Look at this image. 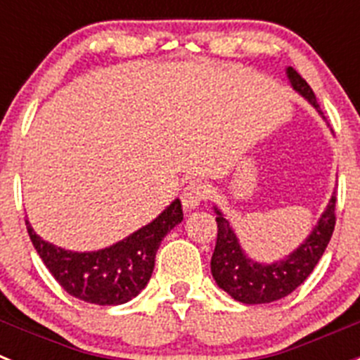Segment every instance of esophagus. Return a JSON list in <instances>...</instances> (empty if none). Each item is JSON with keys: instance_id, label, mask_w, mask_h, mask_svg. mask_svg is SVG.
I'll return each instance as SVG.
<instances>
[{"instance_id": "obj_1", "label": "esophagus", "mask_w": 360, "mask_h": 360, "mask_svg": "<svg viewBox=\"0 0 360 360\" xmlns=\"http://www.w3.org/2000/svg\"><path fill=\"white\" fill-rule=\"evenodd\" d=\"M209 187L202 182V180H191L187 187L182 193V203L187 211L196 209L203 200L207 198Z\"/></svg>"}]
</instances>
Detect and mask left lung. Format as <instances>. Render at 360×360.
<instances>
[{
    "instance_id": "8db88e82",
    "label": "left lung",
    "mask_w": 360,
    "mask_h": 360,
    "mask_svg": "<svg viewBox=\"0 0 360 360\" xmlns=\"http://www.w3.org/2000/svg\"><path fill=\"white\" fill-rule=\"evenodd\" d=\"M287 77L292 88L301 97L307 98L324 119L316 94L311 91L308 82L292 66L287 68ZM335 200L333 193L319 221L304 238L303 243L288 256L274 263L254 262L252 257L247 256L229 219L218 207H214L218 238L211 257V272L216 285L227 292L232 299L245 304L272 303L287 297L311 274V270L316 269L321 256L328 247L335 227Z\"/></svg>"
}]
</instances>
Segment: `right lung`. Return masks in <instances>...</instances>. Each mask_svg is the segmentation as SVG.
Returning <instances> with one entry per match:
<instances>
[{
	"mask_svg": "<svg viewBox=\"0 0 360 360\" xmlns=\"http://www.w3.org/2000/svg\"><path fill=\"white\" fill-rule=\"evenodd\" d=\"M184 219L180 200L128 238L91 252H73L37 236L27 219L32 245L56 281L73 297L94 304H124L141 294L155 269L167 232Z\"/></svg>",
	"mask_w": 360,
	"mask_h": 360,
	"instance_id": "obj_1",
	"label": "right lung"
}]
</instances>
